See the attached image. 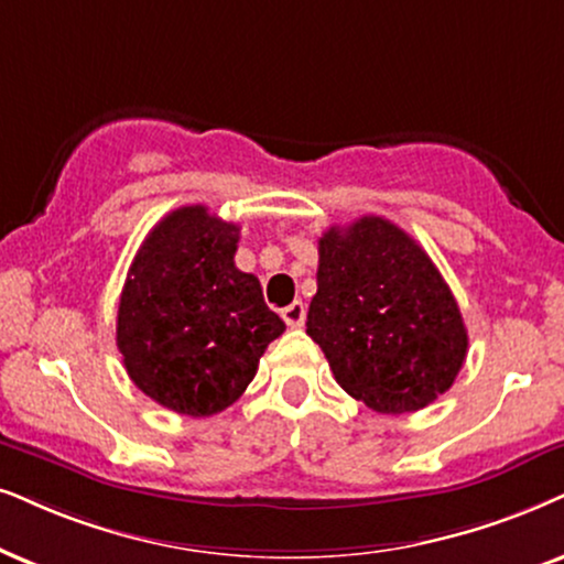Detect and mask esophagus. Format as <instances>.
<instances>
[{"instance_id":"esophagus-1","label":"esophagus","mask_w":564,"mask_h":564,"mask_svg":"<svg viewBox=\"0 0 564 564\" xmlns=\"http://www.w3.org/2000/svg\"><path fill=\"white\" fill-rule=\"evenodd\" d=\"M281 317H283V323H286L289 327H302L304 325V317H306V306L302 302L289 304L286 310H281Z\"/></svg>"}]
</instances>
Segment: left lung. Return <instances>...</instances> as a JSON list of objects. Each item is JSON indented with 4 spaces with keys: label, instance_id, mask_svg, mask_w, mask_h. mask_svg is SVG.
<instances>
[{
    "label": "left lung",
    "instance_id": "left-lung-1",
    "mask_svg": "<svg viewBox=\"0 0 564 564\" xmlns=\"http://www.w3.org/2000/svg\"><path fill=\"white\" fill-rule=\"evenodd\" d=\"M306 335L335 382L377 413H411L451 390L468 351L458 302L430 254L380 216L319 239Z\"/></svg>",
    "mask_w": 564,
    "mask_h": 564
}]
</instances>
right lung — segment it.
<instances>
[{
    "label": "right lung",
    "mask_w": 564,
    "mask_h": 564,
    "mask_svg": "<svg viewBox=\"0 0 564 564\" xmlns=\"http://www.w3.org/2000/svg\"><path fill=\"white\" fill-rule=\"evenodd\" d=\"M237 241V224L187 205L155 224L127 273L117 315L124 369L182 416L229 409L286 330L258 278L234 265Z\"/></svg>",
    "instance_id": "1"
}]
</instances>
